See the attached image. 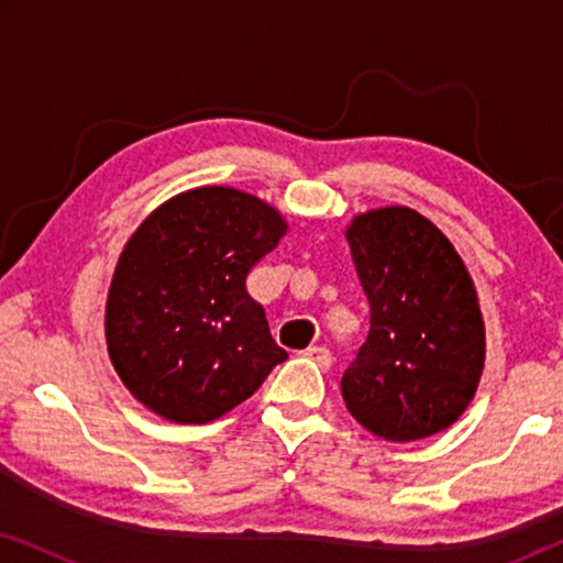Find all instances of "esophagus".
<instances>
[{"label":"esophagus","instance_id":"obj_1","mask_svg":"<svg viewBox=\"0 0 563 563\" xmlns=\"http://www.w3.org/2000/svg\"><path fill=\"white\" fill-rule=\"evenodd\" d=\"M307 358H312L314 364H318L320 368H330L333 366V356H330V351L325 349V345H312V349L305 351Z\"/></svg>","mask_w":563,"mask_h":563}]
</instances>
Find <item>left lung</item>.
Returning <instances> with one entry per match:
<instances>
[{"label":"left lung","mask_w":563,"mask_h":563,"mask_svg":"<svg viewBox=\"0 0 563 563\" xmlns=\"http://www.w3.org/2000/svg\"><path fill=\"white\" fill-rule=\"evenodd\" d=\"M345 241L368 299V335L341 379L345 407L391 443L441 433L484 372L472 274L443 230L405 205L358 212Z\"/></svg>","instance_id":"8db88e82"}]
</instances>
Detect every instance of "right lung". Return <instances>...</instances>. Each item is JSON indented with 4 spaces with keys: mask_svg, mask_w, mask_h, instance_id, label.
Wrapping results in <instances>:
<instances>
[{
    "mask_svg": "<svg viewBox=\"0 0 563 563\" xmlns=\"http://www.w3.org/2000/svg\"><path fill=\"white\" fill-rule=\"evenodd\" d=\"M287 228L276 207L233 187L181 191L137 225L104 307L107 353L137 402L168 422L205 426L287 361L245 289Z\"/></svg>",
    "mask_w": 563,
    "mask_h": 563,
    "instance_id": "obj_1",
    "label": "right lung"
}]
</instances>
